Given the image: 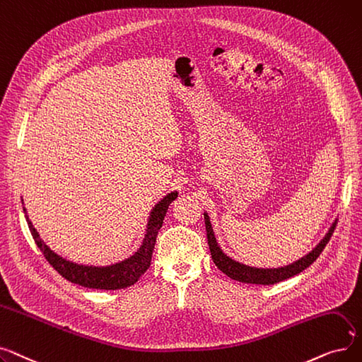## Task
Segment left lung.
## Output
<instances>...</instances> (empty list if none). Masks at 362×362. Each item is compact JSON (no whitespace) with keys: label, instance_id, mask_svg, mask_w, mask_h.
Listing matches in <instances>:
<instances>
[{"label":"left lung","instance_id":"8db88e82","mask_svg":"<svg viewBox=\"0 0 362 362\" xmlns=\"http://www.w3.org/2000/svg\"><path fill=\"white\" fill-rule=\"evenodd\" d=\"M203 215H204L206 235H208V245L211 249L214 264L218 267V269H221L223 274L228 275L230 279H233L235 281L249 283V284H262V286L275 284V283L284 281L290 277H295V275H298L299 272L306 269L309 265L314 264V261L324 250L325 245L329 243V240H330V237L336 228V223H337V219H336L321 242L308 255L300 257L299 261L290 264V265H286V267H281V268H255V267H249V265L240 264V262L231 259L230 256H227L221 250V247L216 243V238H215V234H214V230L211 226V219H209L208 214H203Z\"/></svg>","mask_w":362,"mask_h":362}]
</instances>
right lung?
Instances as JSON below:
<instances>
[{
  "instance_id": "add662e5",
  "label": "right lung",
  "mask_w": 362,
  "mask_h": 362,
  "mask_svg": "<svg viewBox=\"0 0 362 362\" xmlns=\"http://www.w3.org/2000/svg\"><path fill=\"white\" fill-rule=\"evenodd\" d=\"M177 197H178V193L172 192L154 206L148 216V223L146 230L147 233L144 235L143 245L140 246V249L136 250L132 256H129L128 259L109 265V267L79 265L64 259V257L54 253L44 243V240L40 237L35 227L32 226L28 215L25 216L28 221L30 234L33 240H35L37 246L44 253L45 259L49 262V265L53 267L62 277H64L71 283H75L83 287L100 288V290H117V288H125L135 284L140 280L141 275L148 269L151 262L153 249H154V245H156L158 233L162 228L163 218L168 212L169 204ZM22 203H23V199H22ZM23 212L26 214L25 208H23Z\"/></svg>"
}]
</instances>
